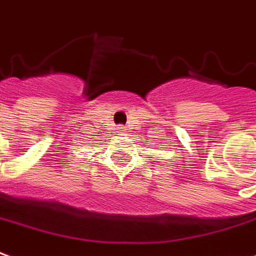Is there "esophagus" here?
Returning a JSON list of instances; mask_svg holds the SVG:
<instances>
[{"instance_id":"obj_1","label":"esophagus","mask_w":256,"mask_h":256,"mask_svg":"<svg viewBox=\"0 0 256 256\" xmlns=\"http://www.w3.org/2000/svg\"><path fill=\"white\" fill-rule=\"evenodd\" d=\"M120 133H123V132H120Z\"/></svg>"}]
</instances>
